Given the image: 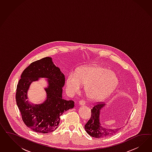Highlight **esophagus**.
Here are the masks:
<instances>
[{
	"mask_svg": "<svg viewBox=\"0 0 152 152\" xmlns=\"http://www.w3.org/2000/svg\"><path fill=\"white\" fill-rule=\"evenodd\" d=\"M85 104H86V102L83 100H81L79 101V104L80 105H85Z\"/></svg>",
	"mask_w": 152,
	"mask_h": 152,
	"instance_id": "esophagus-1",
	"label": "esophagus"
}]
</instances>
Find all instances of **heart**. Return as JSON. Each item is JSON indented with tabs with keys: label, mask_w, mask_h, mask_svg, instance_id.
Returning a JSON list of instances; mask_svg holds the SVG:
<instances>
[{
	"label": "heart",
	"mask_w": 152,
	"mask_h": 152,
	"mask_svg": "<svg viewBox=\"0 0 152 152\" xmlns=\"http://www.w3.org/2000/svg\"><path fill=\"white\" fill-rule=\"evenodd\" d=\"M118 83L115 73L99 66H83L78 68L75 74L68 75L66 81V89L70 94L80 90L85 85V91L90 99L100 100L114 91Z\"/></svg>",
	"instance_id": "b5f03b06"
}]
</instances>
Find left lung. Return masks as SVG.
<instances>
[{
  "instance_id": "1",
  "label": "left lung",
  "mask_w": 152,
  "mask_h": 152,
  "mask_svg": "<svg viewBox=\"0 0 152 152\" xmlns=\"http://www.w3.org/2000/svg\"><path fill=\"white\" fill-rule=\"evenodd\" d=\"M105 105L102 102H98L95 104L91 111V116L88 123L85 125V129L90 136L96 138H106L114 135L120 128L110 129L102 126L100 123V109Z\"/></svg>"
}]
</instances>
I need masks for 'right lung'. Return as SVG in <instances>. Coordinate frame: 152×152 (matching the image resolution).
I'll use <instances>...</instances> for the list:
<instances>
[{
  "label": "right lung",
  "instance_id": "1",
  "mask_svg": "<svg viewBox=\"0 0 152 152\" xmlns=\"http://www.w3.org/2000/svg\"><path fill=\"white\" fill-rule=\"evenodd\" d=\"M17 86L15 99L25 124L39 133H49L58 128L60 116L74 107V101L62 99L64 75L53 64L51 57H46L31 63L24 69ZM40 77L48 78L45 89L47 99L43 104L33 106L26 100L30 83Z\"/></svg>",
  "mask_w": 152,
  "mask_h": 152
}]
</instances>
